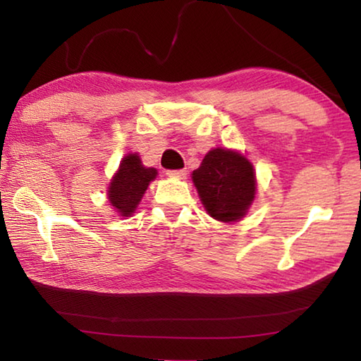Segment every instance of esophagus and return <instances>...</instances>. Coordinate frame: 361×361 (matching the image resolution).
<instances>
[{
	"label": "esophagus",
	"instance_id": "esophagus-1",
	"mask_svg": "<svg viewBox=\"0 0 361 361\" xmlns=\"http://www.w3.org/2000/svg\"><path fill=\"white\" fill-rule=\"evenodd\" d=\"M167 175L169 176H175V178H186L188 170H185V169H181V170H169Z\"/></svg>",
	"mask_w": 361,
	"mask_h": 361
}]
</instances>
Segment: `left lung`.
Wrapping results in <instances>:
<instances>
[{"label": "left lung", "instance_id": "1", "mask_svg": "<svg viewBox=\"0 0 361 361\" xmlns=\"http://www.w3.org/2000/svg\"><path fill=\"white\" fill-rule=\"evenodd\" d=\"M200 200L212 218L231 223L245 215L256 191L253 166L229 149H212L192 172Z\"/></svg>", "mask_w": 361, "mask_h": 361}]
</instances>
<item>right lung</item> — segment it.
<instances>
[{
  "label": "right lung",
  "mask_w": 361,
  "mask_h": 361,
  "mask_svg": "<svg viewBox=\"0 0 361 361\" xmlns=\"http://www.w3.org/2000/svg\"><path fill=\"white\" fill-rule=\"evenodd\" d=\"M156 175V169L142 166L138 154H127L108 188L109 202L122 216H130Z\"/></svg>",
  "instance_id": "obj_1"
}]
</instances>
